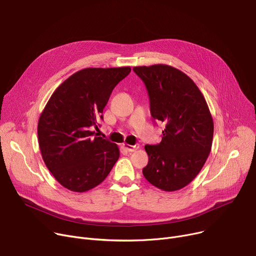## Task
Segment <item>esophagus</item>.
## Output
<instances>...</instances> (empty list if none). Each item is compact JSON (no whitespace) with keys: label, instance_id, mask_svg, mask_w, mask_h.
Instances as JSON below:
<instances>
[{"label":"esophagus","instance_id":"34e87169","mask_svg":"<svg viewBox=\"0 0 256 256\" xmlns=\"http://www.w3.org/2000/svg\"><path fill=\"white\" fill-rule=\"evenodd\" d=\"M122 146H124L126 150H128V151H130V152H134V151L138 150V149L140 148V145H139V144H136V145H130V144L124 143Z\"/></svg>","mask_w":256,"mask_h":256}]
</instances>
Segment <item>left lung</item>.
<instances>
[{
    "label": "left lung",
    "mask_w": 256,
    "mask_h": 256,
    "mask_svg": "<svg viewBox=\"0 0 256 256\" xmlns=\"http://www.w3.org/2000/svg\"><path fill=\"white\" fill-rule=\"evenodd\" d=\"M132 70L145 84L151 116L166 124L162 142L145 145L149 160L143 175L164 192L181 190L196 177L211 151L214 124L207 102L176 68L153 64Z\"/></svg>",
    "instance_id": "left-lung-1"
}]
</instances>
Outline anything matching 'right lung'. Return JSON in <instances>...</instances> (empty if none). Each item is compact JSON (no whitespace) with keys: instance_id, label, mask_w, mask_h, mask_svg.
Wrapping results in <instances>:
<instances>
[{"instance_id":"obj_1","label":"right lung","mask_w":256,"mask_h":256,"mask_svg":"<svg viewBox=\"0 0 256 256\" xmlns=\"http://www.w3.org/2000/svg\"><path fill=\"white\" fill-rule=\"evenodd\" d=\"M130 66L86 68L64 80L50 96L38 122L43 160L66 188L88 192L103 182L119 158L115 143L96 137L92 128Z\"/></svg>"}]
</instances>
